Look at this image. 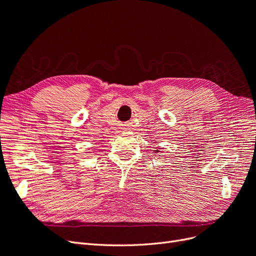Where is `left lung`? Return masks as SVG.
Segmentation results:
<instances>
[{"mask_svg": "<svg viewBox=\"0 0 256 256\" xmlns=\"http://www.w3.org/2000/svg\"><path fill=\"white\" fill-rule=\"evenodd\" d=\"M154 152H158V150H154Z\"/></svg>", "mask_w": 256, "mask_h": 256, "instance_id": "obj_1", "label": "left lung"}]
</instances>
